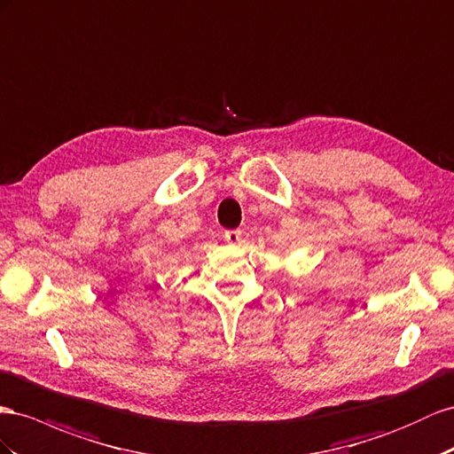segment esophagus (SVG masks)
<instances>
[{"label":"esophagus","mask_w":454,"mask_h":454,"mask_svg":"<svg viewBox=\"0 0 454 454\" xmlns=\"http://www.w3.org/2000/svg\"><path fill=\"white\" fill-rule=\"evenodd\" d=\"M223 239H225L227 242H231V244H239V242L242 240V231H239V229H229V231H225Z\"/></svg>","instance_id":"obj_1"}]
</instances>
